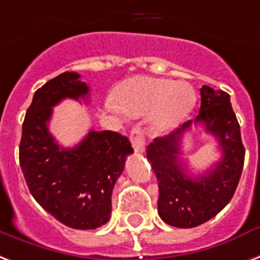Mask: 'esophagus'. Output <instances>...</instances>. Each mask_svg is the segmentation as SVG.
<instances>
[{
    "label": "esophagus",
    "mask_w": 260,
    "mask_h": 260,
    "mask_svg": "<svg viewBox=\"0 0 260 260\" xmlns=\"http://www.w3.org/2000/svg\"><path fill=\"white\" fill-rule=\"evenodd\" d=\"M131 143H132V147L135 150L136 153H143L145 151V136H143V132L140 131L139 126H134L129 134Z\"/></svg>",
    "instance_id": "esophagus-1"
}]
</instances>
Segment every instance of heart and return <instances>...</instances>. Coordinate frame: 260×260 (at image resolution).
Wrapping results in <instances>:
<instances>
[{"mask_svg": "<svg viewBox=\"0 0 260 260\" xmlns=\"http://www.w3.org/2000/svg\"><path fill=\"white\" fill-rule=\"evenodd\" d=\"M113 102L124 114L131 117L150 113V131L154 135H167L189 118L196 107L197 96L193 88L184 82L138 76L115 88Z\"/></svg>", "mask_w": 260, "mask_h": 260, "instance_id": "heart-1", "label": "heart"}]
</instances>
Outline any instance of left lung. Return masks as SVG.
Here are the masks:
<instances>
[{
  "mask_svg": "<svg viewBox=\"0 0 260 260\" xmlns=\"http://www.w3.org/2000/svg\"><path fill=\"white\" fill-rule=\"evenodd\" d=\"M201 107L196 120L184 122L172 134L155 138L147 146V159L158 182V215L180 229L196 228L218 215L237 189L243 172L245 149L230 96L203 85ZM203 124L218 140L222 158L212 169L193 178L180 157L184 132Z\"/></svg>",
  "mask_w": 260,
  "mask_h": 260,
  "instance_id": "1",
  "label": "left lung"
}]
</instances>
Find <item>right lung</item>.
I'll list each match as a JSON object with an SVG mask.
<instances>
[{
  "label": "right lung",
  "instance_id": "right-lung-1",
  "mask_svg": "<svg viewBox=\"0 0 260 260\" xmlns=\"http://www.w3.org/2000/svg\"><path fill=\"white\" fill-rule=\"evenodd\" d=\"M80 77L66 71L36 91L23 122L19 161L42 208L69 228L89 230L109 222L113 187L134 149L113 131H89L71 149L57 145L48 129L52 107L63 99L88 102L89 88Z\"/></svg>",
  "mask_w": 260,
  "mask_h": 260
}]
</instances>
